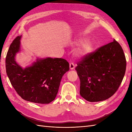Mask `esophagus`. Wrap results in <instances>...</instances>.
<instances>
[{
    "instance_id": "1",
    "label": "esophagus",
    "mask_w": 132,
    "mask_h": 132,
    "mask_svg": "<svg viewBox=\"0 0 132 132\" xmlns=\"http://www.w3.org/2000/svg\"><path fill=\"white\" fill-rule=\"evenodd\" d=\"M75 68V64L73 62H70V69L71 70L74 69Z\"/></svg>"
}]
</instances>
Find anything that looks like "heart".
I'll return each mask as SVG.
<instances>
[{"instance_id":"heart-1","label":"heart","mask_w":132,"mask_h":132,"mask_svg":"<svg viewBox=\"0 0 132 132\" xmlns=\"http://www.w3.org/2000/svg\"><path fill=\"white\" fill-rule=\"evenodd\" d=\"M76 45H80L82 44L78 50V54L80 55H86L90 53L94 49V45L91 41H86L84 42L83 39H79L74 43Z\"/></svg>"}]
</instances>
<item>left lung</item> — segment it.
<instances>
[{
  "instance_id": "1",
  "label": "left lung",
  "mask_w": 132,
  "mask_h": 132,
  "mask_svg": "<svg viewBox=\"0 0 132 132\" xmlns=\"http://www.w3.org/2000/svg\"><path fill=\"white\" fill-rule=\"evenodd\" d=\"M126 66L124 51L115 40L84 56L75 68L81 96L90 102L111 97L121 85Z\"/></svg>"
}]
</instances>
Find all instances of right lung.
I'll use <instances>...</instances> for the list:
<instances>
[{
    "label": "right lung",
    "mask_w": 132,
    "mask_h": 132,
    "mask_svg": "<svg viewBox=\"0 0 132 132\" xmlns=\"http://www.w3.org/2000/svg\"><path fill=\"white\" fill-rule=\"evenodd\" d=\"M21 36L14 39L5 58V69L11 85L22 99L38 104H49L55 99L62 78L70 69L63 58L37 60L33 65L22 69L16 62Z\"/></svg>",
    "instance_id": "obj_1"
}]
</instances>
